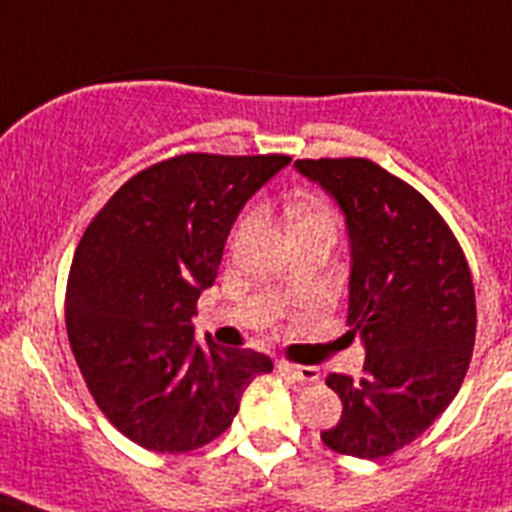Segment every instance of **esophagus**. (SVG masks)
I'll use <instances>...</instances> for the list:
<instances>
[{
    "mask_svg": "<svg viewBox=\"0 0 512 512\" xmlns=\"http://www.w3.org/2000/svg\"><path fill=\"white\" fill-rule=\"evenodd\" d=\"M277 369L284 374V377H289L297 384H315L320 379V372L315 369V366H297V364H289V361H279Z\"/></svg>",
    "mask_w": 512,
    "mask_h": 512,
    "instance_id": "obj_1",
    "label": "esophagus"
}]
</instances>
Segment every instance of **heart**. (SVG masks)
Instances as JSON below:
<instances>
[{
  "instance_id": "1",
  "label": "heart",
  "mask_w": 512,
  "mask_h": 512,
  "mask_svg": "<svg viewBox=\"0 0 512 512\" xmlns=\"http://www.w3.org/2000/svg\"><path fill=\"white\" fill-rule=\"evenodd\" d=\"M287 228L289 238L297 235H310V233H325V235H338V217L336 212L330 210L328 205L318 200H300L295 205H289L287 210Z\"/></svg>"
}]
</instances>
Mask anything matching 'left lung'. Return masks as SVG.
<instances>
[{
    "mask_svg": "<svg viewBox=\"0 0 512 512\" xmlns=\"http://www.w3.org/2000/svg\"><path fill=\"white\" fill-rule=\"evenodd\" d=\"M346 215L351 243L348 325L366 348L364 377L328 374L343 415L320 433L328 449L382 459L449 408L477 333L464 251L418 189L369 158H300Z\"/></svg>",
    "mask_w": 512,
    "mask_h": 512,
    "instance_id": "left-lung-1",
    "label": "left lung"
}]
</instances>
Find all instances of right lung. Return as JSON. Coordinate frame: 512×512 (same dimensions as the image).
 Wrapping results in <instances>:
<instances>
[{
    "instance_id": "obj_1",
    "label": "right lung",
    "mask_w": 512,
    "mask_h": 512,
    "mask_svg": "<svg viewBox=\"0 0 512 512\" xmlns=\"http://www.w3.org/2000/svg\"><path fill=\"white\" fill-rule=\"evenodd\" d=\"M292 158L184 153L122 184L79 241L66 330L97 408L122 436L158 451L200 449L233 423L241 397L274 369L251 348L194 341L235 217Z\"/></svg>"
}]
</instances>
